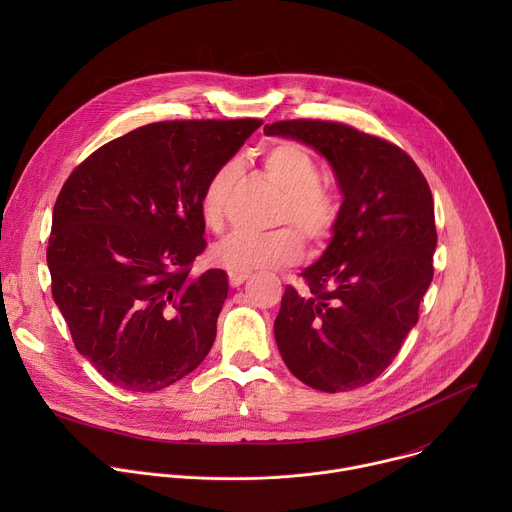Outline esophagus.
<instances>
[{"label":"esophagus","mask_w":512,"mask_h":512,"mask_svg":"<svg viewBox=\"0 0 512 512\" xmlns=\"http://www.w3.org/2000/svg\"><path fill=\"white\" fill-rule=\"evenodd\" d=\"M249 279V273H239V271H229V283L233 285V287H239V285H243L245 281Z\"/></svg>","instance_id":"obj_1"}]
</instances>
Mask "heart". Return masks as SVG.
Instances as JSON below:
<instances>
[{
    "instance_id": "obj_1",
    "label": "heart",
    "mask_w": 512,
    "mask_h": 512,
    "mask_svg": "<svg viewBox=\"0 0 512 512\" xmlns=\"http://www.w3.org/2000/svg\"><path fill=\"white\" fill-rule=\"evenodd\" d=\"M263 170L281 190L283 198L277 210V223H291L310 243H322L330 237L338 206L320 182L316 158L300 143L281 141L261 158ZM237 180V164L218 166L206 180L200 196V214L208 229L218 231L225 225L227 202ZM212 261L229 271L251 273L255 269H273L296 263L302 257V241L289 227L267 233L235 231L212 247Z\"/></svg>"
}]
</instances>
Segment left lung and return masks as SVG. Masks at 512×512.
I'll return each mask as SVG.
<instances>
[{"mask_svg": "<svg viewBox=\"0 0 512 512\" xmlns=\"http://www.w3.org/2000/svg\"><path fill=\"white\" fill-rule=\"evenodd\" d=\"M310 145L330 164L342 204L322 257L285 287L273 324L291 375L324 393L375 381L417 324L437 245L431 190L397 145L332 121L263 127Z\"/></svg>", "mask_w": 512, "mask_h": 512, "instance_id": "obj_1", "label": "left lung"}]
</instances>
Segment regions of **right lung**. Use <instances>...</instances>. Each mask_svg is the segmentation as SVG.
I'll return each instance as SVG.
<instances>
[{
    "label": "right lung",
    "mask_w": 512,
    "mask_h": 512,
    "mask_svg": "<svg viewBox=\"0 0 512 512\" xmlns=\"http://www.w3.org/2000/svg\"><path fill=\"white\" fill-rule=\"evenodd\" d=\"M259 119L160 121L91 154L64 182L46 261L77 350L115 387L154 393L206 358L229 294L204 251L200 196Z\"/></svg>",
    "instance_id": "1"
}]
</instances>
